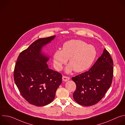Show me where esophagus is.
<instances>
[{
	"mask_svg": "<svg viewBox=\"0 0 125 125\" xmlns=\"http://www.w3.org/2000/svg\"><path fill=\"white\" fill-rule=\"evenodd\" d=\"M62 79H63V80L64 81L66 82V81H67L70 80V77H67V76H63V77H62Z\"/></svg>",
	"mask_w": 125,
	"mask_h": 125,
	"instance_id": "1",
	"label": "esophagus"
}]
</instances>
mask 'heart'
Returning a JSON list of instances; mask_svg holds the SVG:
<instances>
[{
  "instance_id": "obj_1",
  "label": "heart",
  "mask_w": 125,
  "mask_h": 125,
  "mask_svg": "<svg viewBox=\"0 0 125 125\" xmlns=\"http://www.w3.org/2000/svg\"><path fill=\"white\" fill-rule=\"evenodd\" d=\"M96 54L95 48L81 40H73L66 42L62 50H56L53 57V64L55 68L61 70L63 65L67 63L69 59V65L66 72L74 70L79 73L87 70L93 63Z\"/></svg>"
}]
</instances>
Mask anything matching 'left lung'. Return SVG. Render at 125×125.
<instances>
[{
  "instance_id": "obj_1",
  "label": "left lung",
  "mask_w": 125,
  "mask_h": 125,
  "mask_svg": "<svg viewBox=\"0 0 125 125\" xmlns=\"http://www.w3.org/2000/svg\"><path fill=\"white\" fill-rule=\"evenodd\" d=\"M113 77V59L104 48L101 56L90 70L72 78L76 84L73 94L75 101L85 106L96 104L110 88Z\"/></svg>"
}]
</instances>
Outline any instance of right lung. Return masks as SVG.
<instances>
[{
  "label": "right lung",
  "mask_w": 125,
  "mask_h": 125,
  "mask_svg": "<svg viewBox=\"0 0 125 125\" xmlns=\"http://www.w3.org/2000/svg\"><path fill=\"white\" fill-rule=\"evenodd\" d=\"M55 35L39 39L22 51L14 70V80L21 95L29 103L43 106L54 99L57 89L62 83L60 73L49 69V58L41 53L43 45Z\"/></svg>",
  "instance_id": "obj_1"
}]
</instances>
